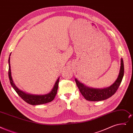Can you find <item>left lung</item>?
Masks as SVG:
<instances>
[{
    "instance_id": "left-lung-1",
    "label": "left lung",
    "mask_w": 133,
    "mask_h": 133,
    "mask_svg": "<svg viewBox=\"0 0 133 133\" xmlns=\"http://www.w3.org/2000/svg\"><path fill=\"white\" fill-rule=\"evenodd\" d=\"M124 76V63L121 59V67L118 76L114 83L109 87L104 89H95L89 88L81 83L77 79L75 81L78 89L85 99L89 101H101L107 99L114 95L117 90Z\"/></svg>"
}]
</instances>
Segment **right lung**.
<instances>
[{
  "mask_svg": "<svg viewBox=\"0 0 133 133\" xmlns=\"http://www.w3.org/2000/svg\"><path fill=\"white\" fill-rule=\"evenodd\" d=\"M11 55V54L10 56ZM9 77L10 79V84L12 86V87L15 90L20 97L23 99L25 102L29 104L35 105H39L47 103L52 101L57 94V89H58V85L59 82V78L57 79L56 82L54 84V86L52 90L49 93L43 95H31L29 94H26L25 92L20 90L17 87L14 81L12 80V76H11V66H10V57L9 58Z\"/></svg>",
  "mask_w": 133,
  "mask_h": 133,
  "instance_id": "right-lung-1",
  "label": "right lung"
}]
</instances>
